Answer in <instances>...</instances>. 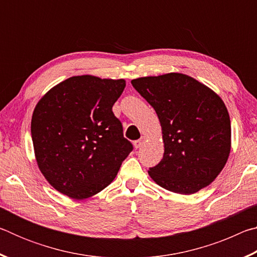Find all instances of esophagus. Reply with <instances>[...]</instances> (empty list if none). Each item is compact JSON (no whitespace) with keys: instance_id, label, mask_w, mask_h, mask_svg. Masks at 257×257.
I'll list each match as a JSON object with an SVG mask.
<instances>
[{"instance_id":"34e87169","label":"esophagus","mask_w":257,"mask_h":257,"mask_svg":"<svg viewBox=\"0 0 257 257\" xmlns=\"http://www.w3.org/2000/svg\"><path fill=\"white\" fill-rule=\"evenodd\" d=\"M144 142H145V137H142V138H139L138 141H135L134 145H135V147H136V149H139V147L144 144Z\"/></svg>"}]
</instances>
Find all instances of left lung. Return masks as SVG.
<instances>
[{"instance_id": "obj_1", "label": "left lung", "mask_w": 257, "mask_h": 257, "mask_svg": "<svg viewBox=\"0 0 257 257\" xmlns=\"http://www.w3.org/2000/svg\"><path fill=\"white\" fill-rule=\"evenodd\" d=\"M132 85L159 116L164 154L149 175L173 193L189 195L215 179L227 163L231 125L227 107L205 85L182 73L143 77Z\"/></svg>"}]
</instances>
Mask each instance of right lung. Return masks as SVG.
Segmentation results:
<instances>
[{"mask_svg": "<svg viewBox=\"0 0 257 257\" xmlns=\"http://www.w3.org/2000/svg\"><path fill=\"white\" fill-rule=\"evenodd\" d=\"M124 87L123 79L76 76L37 103L32 118L35 156L43 176L60 193L75 199L99 193L133 151L112 111Z\"/></svg>", "mask_w": 257, "mask_h": 257, "instance_id": "right-lung-1", "label": "right lung"}]
</instances>
